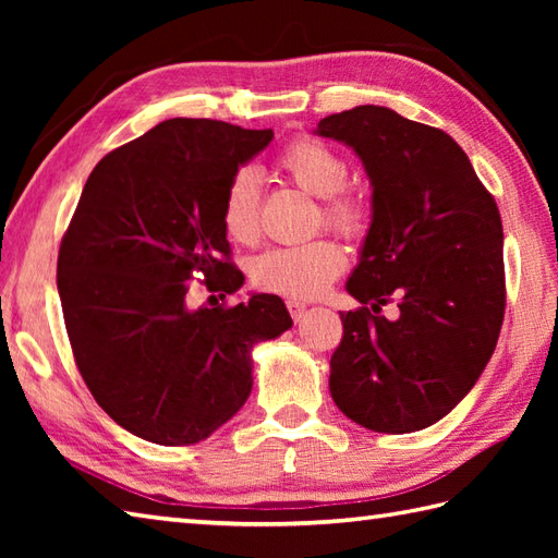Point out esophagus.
<instances>
[{"label":"esophagus","mask_w":558,"mask_h":558,"mask_svg":"<svg viewBox=\"0 0 558 558\" xmlns=\"http://www.w3.org/2000/svg\"><path fill=\"white\" fill-rule=\"evenodd\" d=\"M288 310H290L294 322H300V318L306 314V304L300 300H288Z\"/></svg>","instance_id":"obj_1"}]
</instances>
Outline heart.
Segmentation results:
<instances>
[{
  "label": "heart",
  "mask_w": 558,
  "mask_h": 558,
  "mask_svg": "<svg viewBox=\"0 0 558 558\" xmlns=\"http://www.w3.org/2000/svg\"><path fill=\"white\" fill-rule=\"evenodd\" d=\"M280 170L314 198H324L322 216L328 228L357 236L369 225L366 201L348 192V160L318 141L300 138L280 156ZM260 180L254 170H240L222 198V228L230 240L252 244L258 236ZM345 256L330 240H312L294 246L266 248L252 260V280L260 290L286 294L292 300H312L333 282Z\"/></svg>",
  "instance_id": "obj_1"
}]
</instances>
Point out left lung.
<instances>
[{"label":"left lung","instance_id":"obj_1","mask_svg":"<svg viewBox=\"0 0 558 558\" xmlns=\"http://www.w3.org/2000/svg\"><path fill=\"white\" fill-rule=\"evenodd\" d=\"M316 134L350 146L372 184V222L345 286L372 310L340 314L330 396L372 432L426 429L470 393L499 340V208L441 129L360 105L324 117ZM390 296L396 319L377 314Z\"/></svg>","mask_w":558,"mask_h":558}]
</instances>
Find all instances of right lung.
I'll return each mask as SVG.
<instances>
[{"mask_svg":"<svg viewBox=\"0 0 558 558\" xmlns=\"http://www.w3.org/2000/svg\"><path fill=\"white\" fill-rule=\"evenodd\" d=\"M272 129L165 120L90 172L59 246L57 290L78 372L98 405L160 446L204 441L252 393V350L292 328L278 294L189 306L196 276L232 294L222 198ZM216 298V294H213Z\"/></svg>","mask_w":558,"mask_h":558,"instance_id":"right-lung-1","label":"right lung"}]
</instances>
